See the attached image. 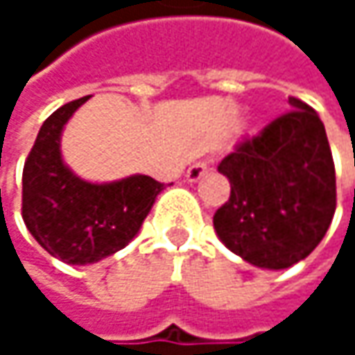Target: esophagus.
I'll list each match as a JSON object with an SVG mask.
<instances>
[{"label": "esophagus", "mask_w": 355, "mask_h": 355, "mask_svg": "<svg viewBox=\"0 0 355 355\" xmlns=\"http://www.w3.org/2000/svg\"><path fill=\"white\" fill-rule=\"evenodd\" d=\"M207 168H209V164H207V162H193V164L187 168V175H184V177H187L189 182H197L199 178L207 173Z\"/></svg>", "instance_id": "obj_1"}]
</instances>
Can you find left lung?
Masks as SVG:
<instances>
[{
	"instance_id": "left-lung-1",
	"label": "left lung",
	"mask_w": 355,
	"mask_h": 355,
	"mask_svg": "<svg viewBox=\"0 0 355 355\" xmlns=\"http://www.w3.org/2000/svg\"><path fill=\"white\" fill-rule=\"evenodd\" d=\"M288 103L292 110L236 144L218 166L230 180V199L216 211L214 228L232 252L263 269L306 259L337 205L324 125L300 98Z\"/></svg>"
}]
</instances>
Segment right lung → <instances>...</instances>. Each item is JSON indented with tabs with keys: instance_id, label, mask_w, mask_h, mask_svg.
<instances>
[{
	"instance_id": "add662e5",
	"label": "right lung",
	"mask_w": 355,
	"mask_h": 355,
	"mask_svg": "<svg viewBox=\"0 0 355 355\" xmlns=\"http://www.w3.org/2000/svg\"><path fill=\"white\" fill-rule=\"evenodd\" d=\"M90 96L57 108L40 127L22 173V218L49 254L88 265L127 247L164 182L146 175L114 182L76 177L61 158V131Z\"/></svg>"
}]
</instances>
